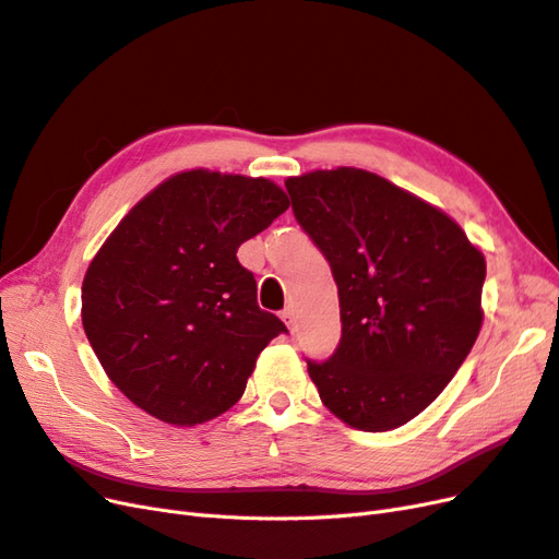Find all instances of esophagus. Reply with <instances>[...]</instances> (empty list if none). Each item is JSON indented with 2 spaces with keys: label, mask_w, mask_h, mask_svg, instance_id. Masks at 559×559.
Masks as SVG:
<instances>
[{
  "label": "esophagus",
  "mask_w": 559,
  "mask_h": 559,
  "mask_svg": "<svg viewBox=\"0 0 559 559\" xmlns=\"http://www.w3.org/2000/svg\"><path fill=\"white\" fill-rule=\"evenodd\" d=\"M282 321L286 326H289V331L292 333H296V314H294V310L292 308H286L284 312H282Z\"/></svg>",
  "instance_id": "obj_1"
}]
</instances>
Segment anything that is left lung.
<instances>
[{"label":"left lung","instance_id":"obj_1","mask_svg":"<svg viewBox=\"0 0 559 559\" xmlns=\"http://www.w3.org/2000/svg\"><path fill=\"white\" fill-rule=\"evenodd\" d=\"M286 191L341 300V343L326 361L308 359L319 399L354 429H396L476 343L483 251L448 214L357 167L292 177Z\"/></svg>","mask_w":559,"mask_h":559}]
</instances>
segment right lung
I'll list each match as a JSON object with an SVG mask.
<instances>
[{
	"instance_id": "obj_1",
	"label": "right lung",
	"mask_w": 559,
	"mask_h": 559,
	"mask_svg": "<svg viewBox=\"0 0 559 559\" xmlns=\"http://www.w3.org/2000/svg\"><path fill=\"white\" fill-rule=\"evenodd\" d=\"M289 207L263 177L191 170L156 186L95 253L81 319L109 380L142 411L195 427L240 401L286 333L257 302L238 247Z\"/></svg>"
}]
</instances>
